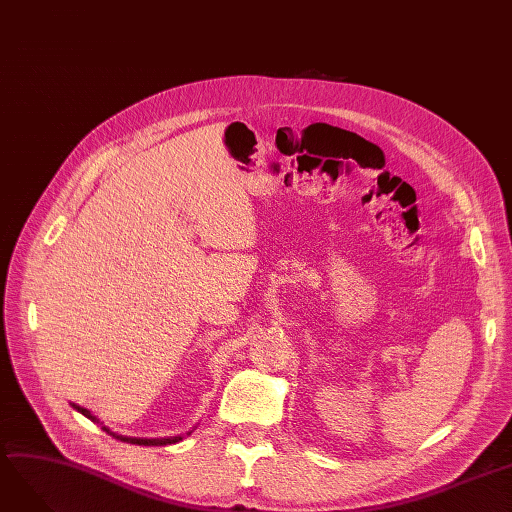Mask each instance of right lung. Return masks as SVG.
Masks as SVG:
<instances>
[{"mask_svg":"<svg viewBox=\"0 0 512 512\" xmlns=\"http://www.w3.org/2000/svg\"><path fill=\"white\" fill-rule=\"evenodd\" d=\"M72 408H75L77 412H81V415H85L87 419H91L93 423H100V419L93 417L87 408L77 406V404H72ZM102 429H104L106 433H110L112 437H116V440H120V442L137 444V446H168V444H177V442H181V440H183V435H173V437H152V440H148V437H129V435H118V433L110 431L108 427H102ZM189 433H191V431H189ZM189 433H187V435H189Z\"/></svg>","mask_w":512,"mask_h":512,"instance_id":"right-lung-1","label":"right lung"}]
</instances>
